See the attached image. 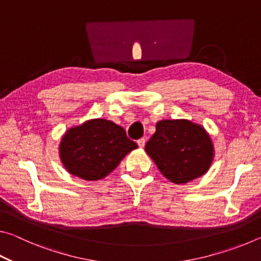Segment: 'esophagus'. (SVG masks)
Returning a JSON list of instances; mask_svg holds the SVG:
<instances>
[{"label": "esophagus", "instance_id": "obj_1", "mask_svg": "<svg viewBox=\"0 0 261 261\" xmlns=\"http://www.w3.org/2000/svg\"><path fill=\"white\" fill-rule=\"evenodd\" d=\"M137 144H138V146H139L140 148H144L145 144H146V139H145V138H141V139H139L138 141H137Z\"/></svg>", "mask_w": 261, "mask_h": 261}]
</instances>
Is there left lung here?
Returning <instances> with one entry per match:
<instances>
[{"label":"left lung","mask_w":261,"mask_h":261,"mask_svg":"<svg viewBox=\"0 0 261 261\" xmlns=\"http://www.w3.org/2000/svg\"><path fill=\"white\" fill-rule=\"evenodd\" d=\"M145 151L171 183L185 184L205 175L214 159V145L205 127L189 120H162Z\"/></svg>","instance_id":"left-lung-1"}]
</instances>
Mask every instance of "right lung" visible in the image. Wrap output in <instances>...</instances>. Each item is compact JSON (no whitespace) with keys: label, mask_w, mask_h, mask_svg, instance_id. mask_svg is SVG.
<instances>
[{"label":"right lung","mask_w":261,"mask_h":261,"mask_svg":"<svg viewBox=\"0 0 261 261\" xmlns=\"http://www.w3.org/2000/svg\"><path fill=\"white\" fill-rule=\"evenodd\" d=\"M137 147L122 126L105 118H92L65 131L59 153L69 174L85 180H99Z\"/></svg>","instance_id":"obj_1"}]
</instances>
